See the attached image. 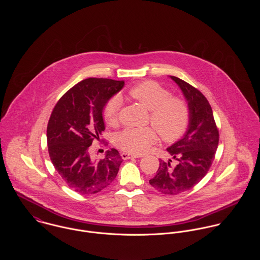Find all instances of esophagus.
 Masks as SVG:
<instances>
[{
  "label": "esophagus",
  "instance_id": "34e87169",
  "mask_svg": "<svg viewBox=\"0 0 260 260\" xmlns=\"http://www.w3.org/2000/svg\"><path fill=\"white\" fill-rule=\"evenodd\" d=\"M121 156H122V158H123L124 160H127V159H130V158H138V157H141V156H139V155H135V154L127 153V152H123V153L121 154Z\"/></svg>",
  "mask_w": 260,
  "mask_h": 260
}]
</instances>
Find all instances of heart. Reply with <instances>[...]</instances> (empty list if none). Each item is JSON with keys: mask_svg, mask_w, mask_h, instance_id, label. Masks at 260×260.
Segmentation results:
<instances>
[{"mask_svg": "<svg viewBox=\"0 0 260 260\" xmlns=\"http://www.w3.org/2000/svg\"><path fill=\"white\" fill-rule=\"evenodd\" d=\"M129 96L150 111V121L165 141L179 138L189 124L190 111L184 99L171 97V93L154 81L142 82L129 90ZM121 99L111 97L104 105L103 118L109 125L118 121ZM156 133L150 127L126 128L116 138L117 145L127 152L142 154L156 141Z\"/></svg>", "mask_w": 260, "mask_h": 260, "instance_id": "heart-1", "label": "heart"}]
</instances>
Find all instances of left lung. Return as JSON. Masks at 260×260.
<instances>
[{"mask_svg":"<svg viewBox=\"0 0 260 260\" xmlns=\"http://www.w3.org/2000/svg\"><path fill=\"white\" fill-rule=\"evenodd\" d=\"M181 89L189 106L190 119L183 137L167 148L171 156L160 160L156 175L149 183L166 195H177L196 185L208 172L218 146L219 133L213 112L205 96L185 81L170 76ZM178 165L171 166L172 159Z\"/></svg>","mask_w":260,"mask_h":260,"instance_id":"8db88e82","label":"left lung"}]
</instances>
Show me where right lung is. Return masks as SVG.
<instances>
[{
  "mask_svg": "<svg viewBox=\"0 0 260 260\" xmlns=\"http://www.w3.org/2000/svg\"><path fill=\"white\" fill-rule=\"evenodd\" d=\"M124 87V81L85 79L58 101L47 127L51 161L62 179L74 191L91 195L111 184L123 161L112 148L104 159L93 160L89 147L105 130V103Z\"/></svg>",
  "mask_w": 260,
  "mask_h": 260,
  "instance_id": "right-lung-1",
  "label": "right lung"
}]
</instances>
